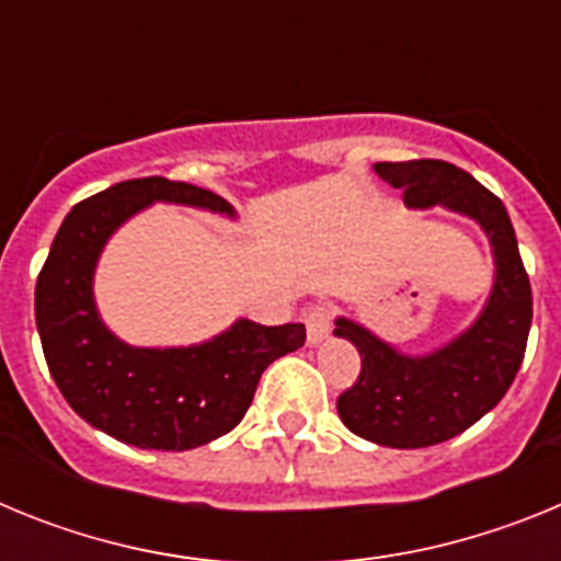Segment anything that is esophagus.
Wrapping results in <instances>:
<instances>
[{
    "mask_svg": "<svg viewBox=\"0 0 561 561\" xmlns=\"http://www.w3.org/2000/svg\"><path fill=\"white\" fill-rule=\"evenodd\" d=\"M331 331V309L329 306H311L306 311V336H309V345H320V342L329 336Z\"/></svg>",
    "mask_w": 561,
    "mask_h": 561,
    "instance_id": "34e87169",
    "label": "esophagus"
}]
</instances>
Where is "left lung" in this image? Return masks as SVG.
<instances>
[{"mask_svg": "<svg viewBox=\"0 0 561 561\" xmlns=\"http://www.w3.org/2000/svg\"><path fill=\"white\" fill-rule=\"evenodd\" d=\"M374 171L404 187L410 210L447 207L478 221L492 244L494 284L478 320L430 354H404L348 317L334 320V334L362 356L359 379L336 399L342 424L379 447H433L472 427L512 388L531 331V284L503 202L472 173L444 160L376 162Z\"/></svg>", "mask_w": 561, "mask_h": 561, "instance_id": "obj_1", "label": "left lung"}]
</instances>
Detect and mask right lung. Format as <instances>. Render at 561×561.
Listing matches in <instances>:
<instances>
[{
	"label": "right lung",
	"instance_id": "right-lung-1",
	"mask_svg": "<svg viewBox=\"0 0 561 561\" xmlns=\"http://www.w3.org/2000/svg\"><path fill=\"white\" fill-rule=\"evenodd\" d=\"M165 205L236 219L205 187L146 176L106 187L67 213L36 280V325L58 390L83 421L140 449L182 453L230 433L277 356L306 342L304 323L236 320L199 345L137 348L112 334L95 304V270L108 238L131 216Z\"/></svg>",
	"mask_w": 561,
	"mask_h": 561
}]
</instances>
